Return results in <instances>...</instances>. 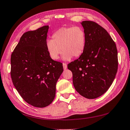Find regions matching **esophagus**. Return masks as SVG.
Returning a JSON list of instances; mask_svg holds the SVG:
<instances>
[{"mask_svg":"<svg viewBox=\"0 0 130 130\" xmlns=\"http://www.w3.org/2000/svg\"><path fill=\"white\" fill-rule=\"evenodd\" d=\"M62 65H63V69H67V63H62Z\"/></svg>","mask_w":130,"mask_h":130,"instance_id":"1","label":"esophagus"}]
</instances>
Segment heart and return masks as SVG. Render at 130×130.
<instances>
[{
    "mask_svg": "<svg viewBox=\"0 0 130 130\" xmlns=\"http://www.w3.org/2000/svg\"><path fill=\"white\" fill-rule=\"evenodd\" d=\"M52 40L47 39L45 48L50 57L57 60L63 52L62 59L69 61L73 57H79L86 45V35L81 27H62L52 35Z\"/></svg>",
    "mask_w": 130,
    "mask_h": 130,
    "instance_id": "b5f03b06",
    "label": "heart"
}]
</instances>
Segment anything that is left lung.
Wrapping results in <instances>:
<instances>
[{
    "instance_id": "left-lung-1",
    "label": "left lung",
    "mask_w": 130,
    "mask_h": 130,
    "mask_svg": "<svg viewBox=\"0 0 130 130\" xmlns=\"http://www.w3.org/2000/svg\"><path fill=\"white\" fill-rule=\"evenodd\" d=\"M86 35V45L78 59L68 65L73 83L80 95L95 99L109 89L116 75L118 52L115 42L103 27L91 21L81 23Z\"/></svg>"
}]
</instances>
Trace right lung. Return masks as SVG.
Masks as SVG:
<instances>
[{"label": "right lung", "mask_w": 130, "mask_h": 130, "mask_svg": "<svg viewBox=\"0 0 130 130\" xmlns=\"http://www.w3.org/2000/svg\"><path fill=\"white\" fill-rule=\"evenodd\" d=\"M48 25L22 35L11 57L14 86L26 102L45 107L53 102L62 63L53 60L45 48Z\"/></svg>", "instance_id": "add662e5"}]
</instances>
